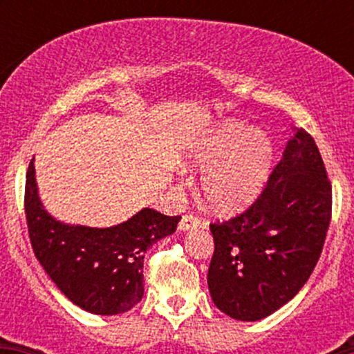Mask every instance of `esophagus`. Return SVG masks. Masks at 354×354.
Instances as JSON below:
<instances>
[{"label": "esophagus", "mask_w": 354, "mask_h": 354, "mask_svg": "<svg viewBox=\"0 0 354 354\" xmlns=\"http://www.w3.org/2000/svg\"><path fill=\"white\" fill-rule=\"evenodd\" d=\"M202 226H203V223L198 219L197 216H194V214H187V216L181 217L178 230L190 231V230H198V227H202Z\"/></svg>", "instance_id": "esophagus-1"}]
</instances>
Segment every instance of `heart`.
I'll list each match as a JSON object with an SVG mask.
<instances>
[{"instance_id": "b5f03b06", "label": "heart", "mask_w": 354, "mask_h": 354, "mask_svg": "<svg viewBox=\"0 0 354 354\" xmlns=\"http://www.w3.org/2000/svg\"><path fill=\"white\" fill-rule=\"evenodd\" d=\"M274 147L263 131L238 121L217 127L192 149L195 167H207L202 192L207 202L221 212L248 205L269 176Z\"/></svg>"}]
</instances>
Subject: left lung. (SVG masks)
I'll return each mask as SVG.
<instances>
[{
    "instance_id": "1",
    "label": "left lung",
    "mask_w": 354,
    "mask_h": 354,
    "mask_svg": "<svg viewBox=\"0 0 354 354\" xmlns=\"http://www.w3.org/2000/svg\"><path fill=\"white\" fill-rule=\"evenodd\" d=\"M295 130L259 198L240 216L210 224L207 284L231 319L255 322L286 305L322 253L332 187L312 135Z\"/></svg>"
}]
</instances>
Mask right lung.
Returning <instances> with one entry per match:
<instances>
[{
	"label": "right lung",
	"mask_w": 354,
	"mask_h": 354,
	"mask_svg": "<svg viewBox=\"0 0 354 354\" xmlns=\"http://www.w3.org/2000/svg\"><path fill=\"white\" fill-rule=\"evenodd\" d=\"M25 217L35 257L59 291L95 315H118L144 296V255L176 231L181 216L142 209L113 227L70 226L42 207L34 159L25 180Z\"/></svg>",
	"instance_id": "right-lung-1"
}]
</instances>
